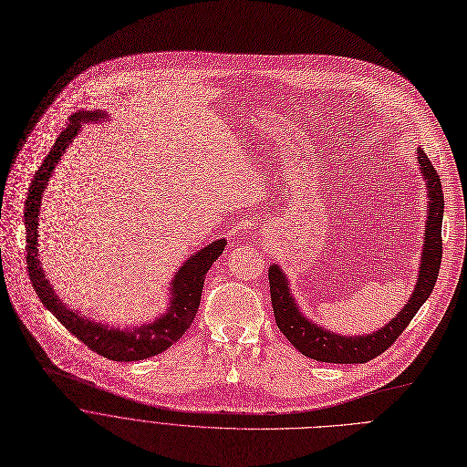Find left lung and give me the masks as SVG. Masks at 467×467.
I'll return each mask as SVG.
<instances>
[{
	"mask_svg": "<svg viewBox=\"0 0 467 467\" xmlns=\"http://www.w3.org/2000/svg\"><path fill=\"white\" fill-rule=\"evenodd\" d=\"M418 165L427 190V221L420 268L416 275V285L403 306V309L383 327L374 333L366 335H338L320 324L307 318L296 298L293 296L291 284L282 266H268V282H270V298L275 324L289 342L306 357L333 362V364H360L368 362L389 349L396 338L405 331L409 322L414 318L418 309L431 296L440 263H441V219H443V193L441 182L432 163L421 147L416 150Z\"/></svg>",
	"mask_w": 467,
	"mask_h": 467,
	"instance_id": "left-lung-1",
	"label": "left lung"
}]
</instances>
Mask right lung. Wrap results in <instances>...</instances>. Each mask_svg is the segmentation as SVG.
Instances as JSON below:
<instances>
[{"label": "right lung", "mask_w": 467, "mask_h": 467, "mask_svg": "<svg viewBox=\"0 0 467 467\" xmlns=\"http://www.w3.org/2000/svg\"><path fill=\"white\" fill-rule=\"evenodd\" d=\"M107 118L109 114L105 110H82L71 116L66 125V130L57 138L49 154L46 156L35 178L31 180V188L24 212L27 232V268L40 302L49 313L55 315V318L71 335H75L89 349L98 351L99 355L110 360L130 362L149 358L165 351L190 329L201 306L206 272L223 254L226 239L212 241L178 266V272H174L169 284L167 309L161 315H158L152 322L121 329L119 326H110L105 322L93 320L78 313L77 309H71L64 300L58 298L38 259V219L42 197L47 188L49 178L55 172L57 163L62 160L66 149L80 132L82 123H103Z\"/></svg>", "instance_id": "add662e5"}]
</instances>
